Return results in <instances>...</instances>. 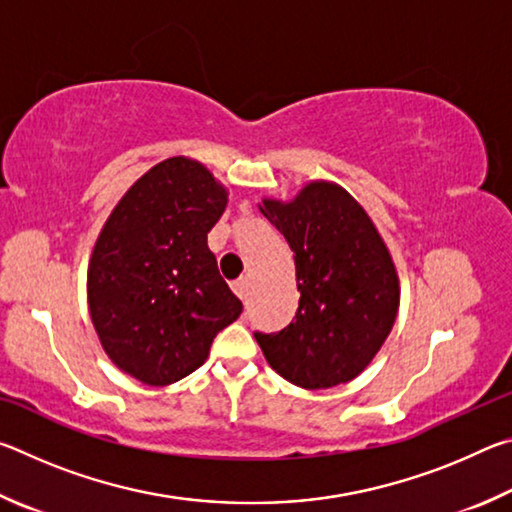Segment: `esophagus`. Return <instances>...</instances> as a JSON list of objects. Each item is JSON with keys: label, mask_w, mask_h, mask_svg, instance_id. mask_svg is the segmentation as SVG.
Segmentation results:
<instances>
[{"label": "esophagus", "mask_w": 512, "mask_h": 512, "mask_svg": "<svg viewBox=\"0 0 512 512\" xmlns=\"http://www.w3.org/2000/svg\"><path fill=\"white\" fill-rule=\"evenodd\" d=\"M232 291H235L241 300H246L248 298V291H250V280H248V277H239V280L232 282Z\"/></svg>", "instance_id": "34e87169"}]
</instances>
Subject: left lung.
Listing matches in <instances>:
<instances>
[{
  "label": "left lung",
  "instance_id": "8db88e82",
  "mask_svg": "<svg viewBox=\"0 0 512 512\" xmlns=\"http://www.w3.org/2000/svg\"><path fill=\"white\" fill-rule=\"evenodd\" d=\"M259 210L289 241L300 291L287 327L255 332L259 348L277 375L307 391L345 384L393 329L400 280L391 253L366 210L325 180L291 203L264 198Z\"/></svg>",
  "mask_w": 512,
  "mask_h": 512
}]
</instances>
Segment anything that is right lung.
Here are the masks:
<instances>
[{"label": "right lung", "mask_w": 512, "mask_h": 512, "mask_svg": "<svg viewBox=\"0 0 512 512\" xmlns=\"http://www.w3.org/2000/svg\"><path fill=\"white\" fill-rule=\"evenodd\" d=\"M225 205L212 173L178 155L128 189L94 244V329L112 363L142 384L167 386L201 368L244 309L207 248Z\"/></svg>", "instance_id": "right-lung-1"}]
</instances>
